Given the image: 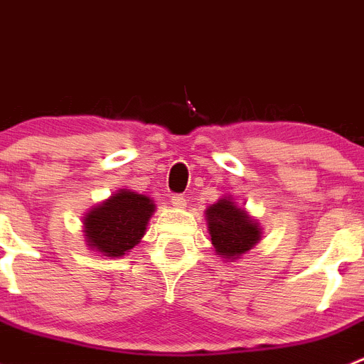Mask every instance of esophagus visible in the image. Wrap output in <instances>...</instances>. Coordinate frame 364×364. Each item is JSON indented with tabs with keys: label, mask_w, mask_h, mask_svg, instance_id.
Instances as JSON below:
<instances>
[{
	"label": "esophagus",
	"mask_w": 364,
	"mask_h": 364,
	"mask_svg": "<svg viewBox=\"0 0 364 364\" xmlns=\"http://www.w3.org/2000/svg\"><path fill=\"white\" fill-rule=\"evenodd\" d=\"M171 203L174 208H185L186 199H185V196H181V193H174V196L171 197Z\"/></svg>",
	"instance_id": "esophagus-1"
}]
</instances>
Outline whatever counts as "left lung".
Returning a JSON list of instances; mask_svg holds the SVG:
<instances>
[{
	"mask_svg": "<svg viewBox=\"0 0 364 364\" xmlns=\"http://www.w3.org/2000/svg\"><path fill=\"white\" fill-rule=\"evenodd\" d=\"M205 215L213 247L225 259H236L259 241L260 230L257 223L230 199L209 205Z\"/></svg>",
	"mask_w": 364,
	"mask_h": 364,
	"instance_id": "obj_1",
	"label": "left lung"
}]
</instances>
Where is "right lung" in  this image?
Listing matches in <instances>:
<instances>
[{"instance_id":"obj_1","label":"right lung","mask_w":364,"mask_h":364,"mask_svg":"<svg viewBox=\"0 0 364 364\" xmlns=\"http://www.w3.org/2000/svg\"><path fill=\"white\" fill-rule=\"evenodd\" d=\"M155 204L146 196L119 190L84 218L87 243L107 257H121L144 236Z\"/></svg>"}]
</instances>
